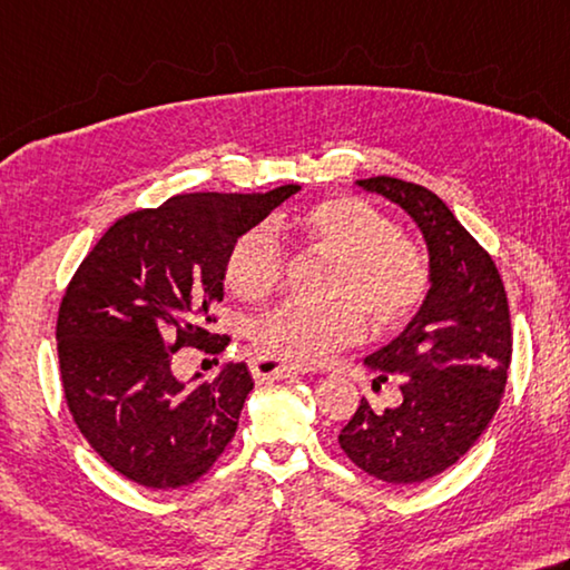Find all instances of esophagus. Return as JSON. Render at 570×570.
I'll list each match as a JSON object with an SVG mask.
<instances>
[{
  "mask_svg": "<svg viewBox=\"0 0 570 570\" xmlns=\"http://www.w3.org/2000/svg\"><path fill=\"white\" fill-rule=\"evenodd\" d=\"M308 366H298V364H288V361L274 358V356H254L252 358V374L256 381H274V379H284L288 374H308Z\"/></svg>",
  "mask_w": 570,
  "mask_h": 570,
  "instance_id": "34e87169",
  "label": "esophagus"
}]
</instances>
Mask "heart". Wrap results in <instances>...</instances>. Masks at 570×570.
<instances>
[{"label": "heart", "instance_id": "obj_1", "mask_svg": "<svg viewBox=\"0 0 570 570\" xmlns=\"http://www.w3.org/2000/svg\"><path fill=\"white\" fill-rule=\"evenodd\" d=\"M294 226L318 249L338 256L328 294L314 304L288 298L254 326V341L266 354L318 364L334 351L364 336L366 316L374 328L393 331L419 312L429 294L426 256L384 212L358 196L318 202ZM286 246L268 222L254 224L226 256V284L236 296L256 302L282 284Z\"/></svg>", "mask_w": 570, "mask_h": 570}]
</instances>
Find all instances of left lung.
<instances>
[{
  "mask_svg": "<svg viewBox=\"0 0 570 570\" xmlns=\"http://www.w3.org/2000/svg\"><path fill=\"white\" fill-rule=\"evenodd\" d=\"M356 184L416 222L431 288L409 326L364 358L374 386L399 381L401 406L376 413L361 399L338 443L368 475L421 483L456 463L501 406L513 351L509 298L489 252L426 186L393 177Z\"/></svg>",
  "mask_w": 570,
  "mask_h": 570,
  "instance_id": "obj_1",
  "label": "left lung"
}]
</instances>
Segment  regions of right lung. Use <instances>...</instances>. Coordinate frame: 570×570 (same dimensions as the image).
Wrapping results in <instances>:
<instances>
[{
	"mask_svg": "<svg viewBox=\"0 0 570 570\" xmlns=\"http://www.w3.org/2000/svg\"><path fill=\"white\" fill-rule=\"evenodd\" d=\"M298 189L171 196L114 222L71 276L57 318L65 399L89 446L129 481L181 489L229 446L254 389L249 368L181 379L174 356L229 346L209 331L226 256Z\"/></svg>",
	"mask_w": 570,
	"mask_h": 570,
	"instance_id": "add662e5",
	"label": "right lung"
}]
</instances>
